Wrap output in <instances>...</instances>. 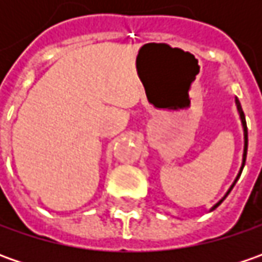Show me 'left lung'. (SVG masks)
Returning a JSON list of instances; mask_svg holds the SVG:
<instances>
[{"label": "left lung", "instance_id": "1", "mask_svg": "<svg viewBox=\"0 0 262 262\" xmlns=\"http://www.w3.org/2000/svg\"><path fill=\"white\" fill-rule=\"evenodd\" d=\"M235 103H236V109H237V114H239V118H241V122H242V128H244V153H242V165H241V169H239V172H237L236 178H235V181H233V184L230 185V188L227 189V192L225 194V196L222 198V200H219L214 206L210 208V211H213L216 207H219L222 203H223V200L229 195V192L232 191V188L235 186V184L237 182V179H239V176L242 173V170H244V166H245V160H247V151H248V128H247V121H245V114H244V111H242V106H241V102L237 100V97L235 99Z\"/></svg>", "mask_w": 262, "mask_h": 262}]
</instances>
